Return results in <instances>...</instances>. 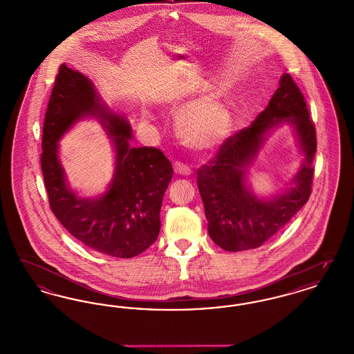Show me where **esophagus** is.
Returning <instances> with one entry per match:
<instances>
[{
    "label": "esophagus",
    "instance_id": "obj_1",
    "mask_svg": "<svg viewBox=\"0 0 354 354\" xmlns=\"http://www.w3.org/2000/svg\"><path fill=\"white\" fill-rule=\"evenodd\" d=\"M174 171H175V174H178V175H183V176H188V175H191V169L185 165L183 162H175L174 163Z\"/></svg>",
    "mask_w": 354,
    "mask_h": 354
}]
</instances>
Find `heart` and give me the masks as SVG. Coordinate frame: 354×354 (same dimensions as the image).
<instances>
[{
	"instance_id": "heart-1",
	"label": "heart",
	"mask_w": 354,
	"mask_h": 354,
	"mask_svg": "<svg viewBox=\"0 0 354 354\" xmlns=\"http://www.w3.org/2000/svg\"><path fill=\"white\" fill-rule=\"evenodd\" d=\"M232 117L225 103L214 97H203L187 104L178 114L176 127L185 143L198 150H209L228 136Z\"/></svg>"
}]
</instances>
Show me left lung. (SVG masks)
I'll use <instances>...</instances> for the list:
<instances>
[{"instance_id":"left-lung-1","label":"left lung","mask_w":354,"mask_h":354,"mask_svg":"<svg viewBox=\"0 0 354 354\" xmlns=\"http://www.w3.org/2000/svg\"><path fill=\"white\" fill-rule=\"evenodd\" d=\"M284 121L294 126L306 160L289 190L259 200L245 183V172L265 135ZM316 149V129L303 93L289 74H283L267 109L250 127L230 136L216 156L198 169V187L214 243L224 251L239 252L257 248L277 234L310 196Z\"/></svg>"}]
</instances>
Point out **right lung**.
I'll list each match as a JSON object with an SVG mask.
<instances>
[{"label":"right lung","mask_w":354,"mask_h":354,"mask_svg":"<svg viewBox=\"0 0 354 354\" xmlns=\"http://www.w3.org/2000/svg\"><path fill=\"white\" fill-rule=\"evenodd\" d=\"M95 116L113 136L115 178L100 198H78L66 185L57 140L80 118ZM129 122L104 106L93 82L65 64L51 90L42 131L41 169L53 214L71 235L94 251L130 259L153 244L160 207L174 169L155 147H130Z\"/></svg>","instance_id":"add662e5"}]
</instances>
